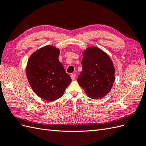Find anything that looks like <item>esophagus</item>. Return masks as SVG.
Masks as SVG:
<instances>
[{
  "mask_svg": "<svg viewBox=\"0 0 146 146\" xmlns=\"http://www.w3.org/2000/svg\"><path fill=\"white\" fill-rule=\"evenodd\" d=\"M71 78H72V80H74L76 78V74H71Z\"/></svg>",
  "mask_w": 146,
  "mask_h": 146,
  "instance_id": "esophagus-1",
  "label": "esophagus"
}]
</instances>
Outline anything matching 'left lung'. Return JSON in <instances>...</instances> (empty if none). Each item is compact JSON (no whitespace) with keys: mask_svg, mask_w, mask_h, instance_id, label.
Segmentation results:
<instances>
[{"mask_svg":"<svg viewBox=\"0 0 146 146\" xmlns=\"http://www.w3.org/2000/svg\"><path fill=\"white\" fill-rule=\"evenodd\" d=\"M83 70L78 83L91 99H98L109 93L115 81V68L110 57L96 47L83 52Z\"/></svg>","mask_w":146,"mask_h":146,"instance_id":"1","label":"left lung"}]
</instances>
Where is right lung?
<instances>
[{
    "label": "right lung",
    "instance_id": "obj_1",
    "mask_svg": "<svg viewBox=\"0 0 146 146\" xmlns=\"http://www.w3.org/2000/svg\"><path fill=\"white\" fill-rule=\"evenodd\" d=\"M58 48L47 46L29 58L27 76L32 89L39 98L54 101L63 95L72 79L60 62Z\"/></svg>",
    "mask_w": 146,
    "mask_h": 146
}]
</instances>
